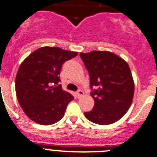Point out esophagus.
<instances>
[{"mask_svg": "<svg viewBox=\"0 0 157 157\" xmlns=\"http://www.w3.org/2000/svg\"><path fill=\"white\" fill-rule=\"evenodd\" d=\"M84 91H81V90H79L78 91H77V98H81L82 96L84 95Z\"/></svg>", "mask_w": 157, "mask_h": 157, "instance_id": "1", "label": "esophagus"}]
</instances>
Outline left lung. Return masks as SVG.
I'll return each mask as SVG.
<instances>
[{
    "instance_id": "obj_1",
    "label": "left lung",
    "mask_w": 157,
    "mask_h": 157,
    "mask_svg": "<svg viewBox=\"0 0 157 157\" xmlns=\"http://www.w3.org/2000/svg\"><path fill=\"white\" fill-rule=\"evenodd\" d=\"M90 76V87H97L92 93L94 105L84 113L94 124L106 125L117 122L131 106L135 83L131 70L124 59L108 51L80 52Z\"/></svg>"
}]
</instances>
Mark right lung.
Masks as SVG:
<instances>
[{"instance_id": "obj_1", "label": "right lung", "mask_w": 157, "mask_h": 157, "mask_svg": "<svg viewBox=\"0 0 157 157\" xmlns=\"http://www.w3.org/2000/svg\"><path fill=\"white\" fill-rule=\"evenodd\" d=\"M77 54L59 47H42L22 61L15 78V92L29 119L51 125L63 118L73 97L62 89L59 76L63 63Z\"/></svg>"}]
</instances>
